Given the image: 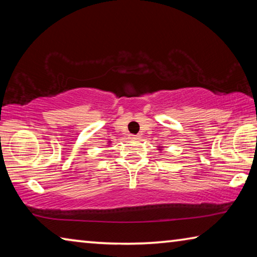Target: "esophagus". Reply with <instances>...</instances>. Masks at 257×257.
I'll return each mask as SVG.
<instances>
[{
  "mask_svg": "<svg viewBox=\"0 0 257 257\" xmlns=\"http://www.w3.org/2000/svg\"><path fill=\"white\" fill-rule=\"evenodd\" d=\"M130 139H135V141H138V139H141V137L137 136V135H132V137H130Z\"/></svg>",
  "mask_w": 257,
  "mask_h": 257,
  "instance_id": "34e87169",
  "label": "esophagus"
}]
</instances>
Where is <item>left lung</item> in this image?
<instances>
[{"instance_id": "left-lung-1", "label": "left lung", "mask_w": 257, "mask_h": 257, "mask_svg": "<svg viewBox=\"0 0 257 257\" xmlns=\"http://www.w3.org/2000/svg\"><path fill=\"white\" fill-rule=\"evenodd\" d=\"M159 149H160V147H159Z\"/></svg>"}]
</instances>
